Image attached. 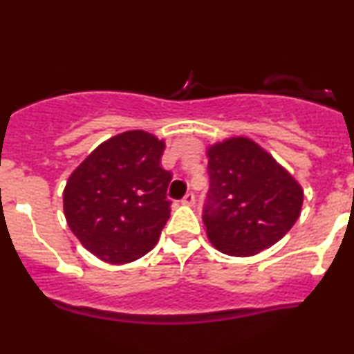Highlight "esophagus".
I'll use <instances>...</instances> for the list:
<instances>
[{
	"label": "esophagus",
	"mask_w": 354,
	"mask_h": 354,
	"mask_svg": "<svg viewBox=\"0 0 354 354\" xmlns=\"http://www.w3.org/2000/svg\"><path fill=\"white\" fill-rule=\"evenodd\" d=\"M181 203H183V205H186V206H193L194 205V194L193 193H186L185 198L181 200Z\"/></svg>",
	"instance_id": "34e87169"
}]
</instances>
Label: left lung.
<instances>
[{"mask_svg":"<svg viewBox=\"0 0 354 354\" xmlns=\"http://www.w3.org/2000/svg\"><path fill=\"white\" fill-rule=\"evenodd\" d=\"M209 193L203 221L211 245L253 256L278 243L301 214L303 188L266 149L246 136L208 148Z\"/></svg>","mask_w":354,"mask_h":354,"instance_id":"8db88e82","label":"left lung"}]
</instances>
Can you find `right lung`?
Instances as JSON below:
<instances>
[{
  "instance_id": "right-lung-1",
  "label": "right lung",
  "mask_w": 354,
  "mask_h": 354,
  "mask_svg": "<svg viewBox=\"0 0 354 354\" xmlns=\"http://www.w3.org/2000/svg\"><path fill=\"white\" fill-rule=\"evenodd\" d=\"M165 141L143 129L120 133L88 154L63 191L66 223L89 253L124 265L151 251L169 218L171 173Z\"/></svg>"
}]
</instances>
